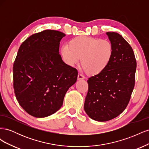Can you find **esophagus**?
<instances>
[{
	"label": "esophagus",
	"mask_w": 149,
	"mask_h": 149,
	"mask_svg": "<svg viewBox=\"0 0 149 149\" xmlns=\"http://www.w3.org/2000/svg\"><path fill=\"white\" fill-rule=\"evenodd\" d=\"M84 79V76L83 74L79 73L78 75V80H82V79Z\"/></svg>",
	"instance_id": "obj_1"
}]
</instances>
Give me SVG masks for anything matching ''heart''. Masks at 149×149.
<instances>
[{
  "instance_id": "1",
  "label": "heart",
  "mask_w": 149,
  "mask_h": 149,
  "mask_svg": "<svg viewBox=\"0 0 149 149\" xmlns=\"http://www.w3.org/2000/svg\"><path fill=\"white\" fill-rule=\"evenodd\" d=\"M66 63L71 66L81 65L89 74L97 75L104 71L113 56V47L107 40L79 36L61 48Z\"/></svg>"
}]
</instances>
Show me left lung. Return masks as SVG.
Wrapping results in <instances>:
<instances>
[{
    "label": "left lung",
    "mask_w": 149,
    "mask_h": 149,
    "mask_svg": "<svg viewBox=\"0 0 149 149\" xmlns=\"http://www.w3.org/2000/svg\"><path fill=\"white\" fill-rule=\"evenodd\" d=\"M113 56L106 69L87 81L84 109L90 118L104 122L116 118L127 107L135 85L136 60L132 47L120 35L107 32Z\"/></svg>",
    "instance_id": "left-lung-1"
}]
</instances>
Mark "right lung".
I'll return each instance as SVG.
<instances>
[{
	"mask_svg": "<svg viewBox=\"0 0 149 149\" xmlns=\"http://www.w3.org/2000/svg\"><path fill=\"white\" fill-rule=\"evenodd\" d=\"M65 34L46 30L31 35L22 43L13 66L17 100L30 115L42 118L59 110L78 71L66 65L59 54Z\"/></svg>",
	"mask_w": 149,
	"mask_h": 149,
	"instance_id": "obj_1",
	"label": "right lung"
}]
</instances>
